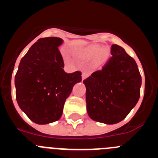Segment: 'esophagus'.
Segmentation results:
<instances>
[{"mask_svg":"<svg viewBox=\"0 0 158 158\" xmlns=\"http://www.w3.org/2000/svg\"><path fill=\"white\" fill-rule=\"evenodd\" d=\"M89 76V73L88 72H85H85H83L82 73V79H85V78H87Z\"/></svg>","mask_w":158,"mask_h":158,"instance_id":"obj_1","label":"esophagus"}]
</instances>
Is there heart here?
Returning <instances> with one entry per match:
<instances>
[{"mask_svg": "<svg viewBox=\"0 0 158 158\" xmlns=\"http://www.w3.org/2000/svg\"><path fill=\"white\" fill-rule=\"evenodd\" d=\"M80 55L86 59H93L96 58L95 62L96 65H101L106 62V60L108 58L109 51L106 48H101L100 46L95 45L80 52Z\"/></svg>", "mask_w": 158, "mask_h": 158, "instance_id": "obj_1", "label": "heart"}]
</instances>
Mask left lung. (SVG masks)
<instances>
[{
	"instance_id": "1",
	"label": "left lung",
	"mask_w": 158,
	"mask_h": 158,
	"mask_svg": "<svg viewBox=\"0 0 158 158\" xmlns=\"http://www.w3.org/2000/svg\"><path fill=\"white\" fill-rule=\"evenodd\" d=\"M102 69L83 81L89 117L106 124L126 118L140 97L142 77L136 62L123 47L113 44Z\"/></svg>"
}]
</instances>
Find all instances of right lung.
<instances>
[{
  "mask_svg": "<svg viewBox=\"0 0 158 158\" xmlns=\"http://www.w3.org/2000/svg\"><path fill=\"white\" fill-rule=\"evenodd\" d=\"M63 40L42 38L22 58L15 76L16 97L20 109L32 122L47 124L58 120L65 100L81 72L67 73L58 50Z\"/></svg>",
  "mask_w": 158,
  "mask_h": 158,
  "instance_id": "right-lung-1",
  "label": "right lung"
}]
</instances>
